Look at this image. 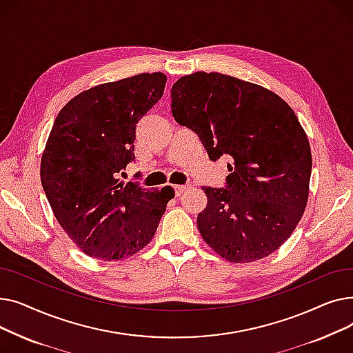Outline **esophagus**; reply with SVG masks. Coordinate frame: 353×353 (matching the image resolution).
Returning a JSON list of instances; mask_svg holds the SVG:
<instances>
[{"instance_id": "1", "label": "esophagus", "mask_w": 353, "mask_h": 353, "mask_svg": "<svg viewBox=\"0 0 353 353\" xmlns=\"http://www.w3.org/2000/svg\"><path fill=\"white\" fill-rule=\"evenodd\" d=\"M173 189H174L176 196H180V194H183L184 192H186V190L189 189V186H174Z\"/></svg>"}]
</instances>
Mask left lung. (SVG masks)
<instances>
[{
    "label": "left lung",
    "mask_w": 353,
    "mask_h": 353,
    "mask_svg": "<svg viewBox=\"0 0 353 353\" xmlns=\"http://www.w3.org/2000/svg\"><path fill=\"white\" fill-rule=\"evenodd\" d=\"M172 114L199 136L209 159L228 156L225 188H201L205 242L232 263L279 249L305 212L312 154L294 111L274 92L236 77L199 71L172 87Z\"/></svg>",
    "instance_id": "obj_1"
}]
</instances>
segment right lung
Returning a JSON list of instances; mask_svg holds the SVG:
<instances>
[{
  "label": "right lung",
  "mask_w": 353,
  "mask_h": 353,
  "mask_svg": "<svg viewBox=\"0 0 353 353\" xmlns=\"http://www.w3.org/2000/svg\"><path fill=\"white\" fill-rule=\"evenodd\" d=\"M167 77L143 72L80 92L59 113L41 159L55 219L85 254L120 261L150 243L174 190L117 179L134 161L136 124L163 96Z\"/></svg>",
  "instance_id": "1"
}]
</instances>
